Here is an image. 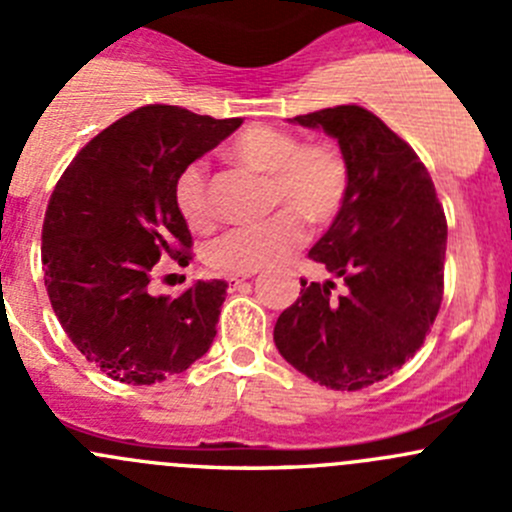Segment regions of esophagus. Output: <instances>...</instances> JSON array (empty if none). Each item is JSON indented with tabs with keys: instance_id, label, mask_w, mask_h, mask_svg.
<instances>
[{
	"instance_id": "obj_1",
	"label": "esophagus",
	"mask_w": 512,
	"mask_h": 512,
	"mask_svg": "<svg viewBox=\"0 0 512 512\" xmlns=\"http://www.w3.org/2000/svg\"><path fill=\"white\" fill-rule=\"evenodd\" d=\"M227 287H230V292L245 287V277H227Z\"/></svg>"
}]
</instances>
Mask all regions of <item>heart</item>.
<instances>
[{"label": "heart", "instance_id": "heart-1", "mask_svg": "<svg viewBox=\"0 0 512 512\" xmlns=\"http://www.w3.org/2000/svg\"><path fill=\"white\" fill-rule=\"evenodd\" d=\"M227 158L267 175V208L277 210L257 225L232 227L205 250L220 275H252L280 265L307 237L304 220L324 227L337 220L349 193V168L332 143H302L275 126H247L227 146ZM173 203L193 230L213 227L215 210L203 163L185 165L173 185Z\"/></svg>", "mask_w": 512, "mask_h": 512}]
</instances>
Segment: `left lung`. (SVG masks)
Instances as JSON below:
<instances>
[{
  "instance_id": "8db88e82",
  "label": "left lung",
  "mask_w": 512,
  "mask_h": 512,
  "mask_svg": "<svg viewBox=\"0 0 512 512\" xmlns=\"http://www.w3.org/2000/svg\"><path fill=\"white\" fill-rule=\"evenodd\" d=\"M337 138L349 168L342 213L309 250L334 282L302 280L280 314L275 344L317 384L359 391L384 381L421 349L443 299L446 215L426 165L379 116L334 106L289 118Z\"/></svg>"
}]
</instances>
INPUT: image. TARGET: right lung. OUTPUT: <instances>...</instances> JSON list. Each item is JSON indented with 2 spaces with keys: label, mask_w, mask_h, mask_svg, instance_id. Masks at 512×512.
<instances>
[{
  "label": "right lung",
  "mask_w": 512,
  "mask_h": 512,
  "mask_svg": "<svg viewBox=\"0 0 512 512\" xmlns=\"http://www.w3.org/2000/svg\"><path fill=\"white\" fill-rule=\"evenodd\" d=\"M240 123L136 108L91 138L56 183L41 230L44 285L74 347L111 379L158 384L213 344L227 282L198 280L175 299L148 285L160 257L190 260L175 178Z\"/></svg>",
  "instance_id": "add662e5"
}]
</instances>
